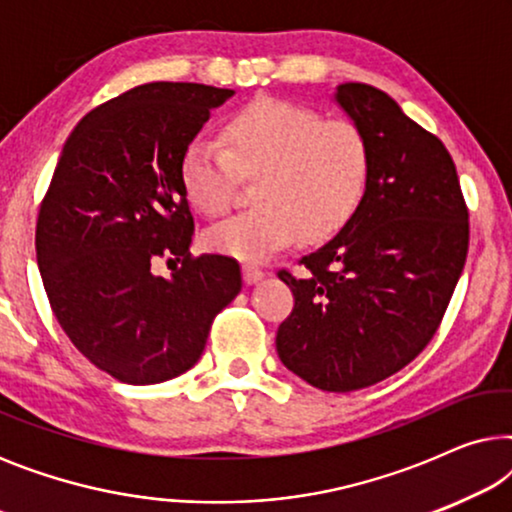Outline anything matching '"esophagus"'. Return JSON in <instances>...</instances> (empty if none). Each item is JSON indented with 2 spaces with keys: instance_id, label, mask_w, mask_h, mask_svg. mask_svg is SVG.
Returning a JSON list of instances; mask_svg holds the SVG:
<instances>
[{
  "instance_id": "1",
  "label": "esophagus",
  "mask_w": 512,
  "mask_h": 512,
  "mask_svg": "<svg viewBox=\"0 0 512 512\" xmlns=\"http://www.w3.org/2000/svg\"><path fill=\"white\" fill-rule=\"evenodd\" d=\"M242 277H244V284H258L261 279L265 277V272L261 268H256V265H244L242 268Z\"/></svg>"
}]
</instances>
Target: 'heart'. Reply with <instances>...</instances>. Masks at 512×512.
<instances>
[{
    "mask_svg": "<svg viewBox=\"0 0 512 512\" xmlns=\"http://www.w3.org/2000/svg\"><path fill=\"white\" fill-rule=\"evenodd\" d=\"M240 170L261 174V207L223 219L207 230V247L247 263H263L310 240L338 233L363 202L370 149L349 121H326L319 111L261 97L223 125V144L198 137L181 160L188 200L205 214L233 202Z\"/></svg>",
    "mask_w": 512,
    "mask_h": 512,
    "instance_id": "1",
    "label": "heart"
}]
</instances>
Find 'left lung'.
<instances>
[{"label":"left lung","instance_id":"left-lung-1","mask_svg":"<svg viewBox=\"0 0 512 512\" xmlns=\"http://www.w3.org/2000/svg\"><path fill=\"white\" fill-rule=\"evenodd\" d=\"M333 100L368 142V188L303 277L279 272L296 305L275 342L291 373L345 394L429 345L464 270L468 209L445 144L396 100L368 83H340Z\"/></svg>","mask_w":512,"mask_h":512}]
</instances>
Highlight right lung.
<instances>
[{"mask_svg":"<svg viewBox=\"0 0 512 512\" xmlns=\"http://www.w3.org/2000/svg\"><path fill=\"white\" fill-rule=\"evenodd\" d=\"M235 90L144 83L81 118L37 221V263L55 319L90 363L128 384L198 363L216 314L242 291L233 258H191L181 181L188 144ZM167 257L170 278L152 272Z\"/></svg>","mask_w":512,"mask_h":512,"instance_id":"add662e5","label":"right lung"}]
</instances>
